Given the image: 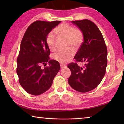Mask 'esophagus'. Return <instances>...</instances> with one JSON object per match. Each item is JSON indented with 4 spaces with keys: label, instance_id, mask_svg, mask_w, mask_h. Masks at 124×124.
Wrapping results in <instances>:
<instances>
[{
    "label": "esophagus",
    "instance_id": "esophagus-1",
    "mask_svg": "<svg viewBox=\"0 0 124 124\" xmlns=\"http://www.w3.org/2000/svg\"><path fill=\"white\" fill-rule=\"evenodd\" d=\"M65 68H66V66H64V65H62V64L61 65V68L63 69Z\"/></svg>",
    "mask_w": 124,
    "mask_h": 124
}]
</instances>
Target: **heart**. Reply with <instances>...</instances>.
<instances>
[{"label":"heart","mask_w":124,"mask_h":124,"mask_svg":"<svg viewBox=\"0 0 124 124\" xmlns=\"http://www.w3.org/2000/svg\"><path fill=\"white\" fill-rule=\"evenodd\" d=\"M54 32L60 35L67 38V44L69 47L72 46L75 49H77L83 44L84 40V34L82 29L78 27L71 26L66 23L60 24L54 30ZM46 42L51 50L55 49L56 35L53 31H51L47 35ZM75 51L73 48L68 50H60L53 54L54 59L61 63L64 64L70 61L74 56Z\"/></svg>","instance_id":"obj_1"}]
</instances>
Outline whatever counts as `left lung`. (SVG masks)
Returning <instances> with one entry per match:
<instances>
[{
    "label": "left lung",
    "mask_w": 124,
    "mask_h": 124,
    "mask_svg": "<svg viewBox=\"0 0 124 124\" xmlns=\"http://www.w3.org/2000/svg\"><path fill=\"white\" fill-rule=\"evenodd\" d=\"M72 22L82 29L84 40L74 56L75 62L67 66L71 71L68 83L77 91L89 92L97 87L104 76L107 49L101 32L93 22L86 19ZM78 62H85V66L79 67Z\"/></svg>",
    "instance_id": "8db88e82"
}]
</instances>
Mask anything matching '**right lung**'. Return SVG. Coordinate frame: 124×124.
<instances>
[{
	"instance_id": "1",
	"label": "right lung",
	"mask_w": 124,
	"mask_h": 124,
	"mask_svg": "<svg viewBox=\"0 0 124 124\" xmlns=\"http://www.w3.org/2000/svg\"><path fill=\"white\" fill-rule=\"evenodd\" d=\"M61 21H36L25 32L17 58L16 72L21 86L27 93L39 95L50 89L60 70L57 61L50 60V51L46 38ZM49 66L44 69L41 65Z\"/></svg>"
}]
</instances>
